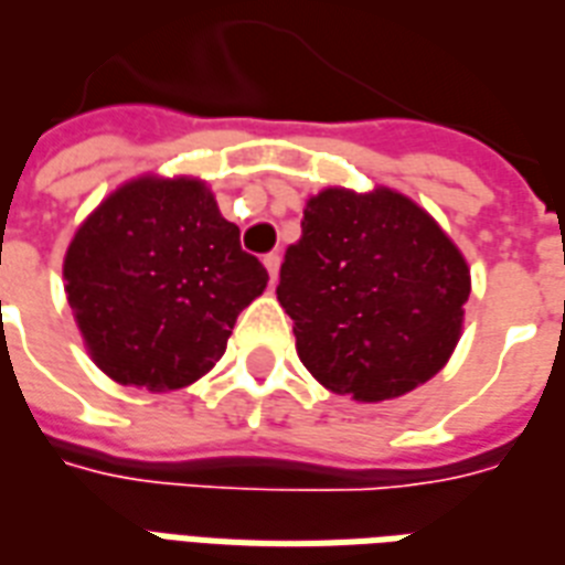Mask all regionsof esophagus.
Returning <instances> with one entry per match:
<instances>
[{
  "label": "esophagus",
  "mask_w": 565,
  "mask_h": 565,
  "mask_svg": "<svg viewBox=\"0 0 565 565\" xmlns=\"http://www.w3.org/2000/svg\"><path fill=\"white\" fill-rule=\"evenodd\" d=\"M265 267H267V274H270V282H277L279 253H267V256H265Z\"/></svg>",
  "instance_id": "1"
}]
</instances>
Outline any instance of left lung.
<instances>
[{
	"label": "left lung",
	"mask_w": 565,
	"mask_h": 565,
	"mask_svg": "<svg viewBox=\"0 0 565 565\" xmlns=\"http://www.w3.org/2000/svg\"><path fill=\"white\" fill-rule=\"evenodd\" d=\"M468 295L465 258L423 207L339 186L307 202L277 286L303 366L358 402L396 398L440 372Z\"/></svg>",
	"instance_id": "obj_1"
}]
</instances>
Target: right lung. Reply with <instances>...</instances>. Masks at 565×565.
<instances>
[{
	"instance_id": "add662e5",
	"label": "right lung",
	"mask_w": 565,
	"mask_h": 565,
	"mask_svg": "<svg viewBox=\"0 0 565 565\" xmlns=\"http://www.w3.org/2000/svg\"><path fill=\"white\" fill-rule=\"evenodd\" d=\"M267 270L241 249L202 181H130L79 226L65 291L88 351L127 387L178 390L202 379Z\"/></svg>"
}]
</instances>
